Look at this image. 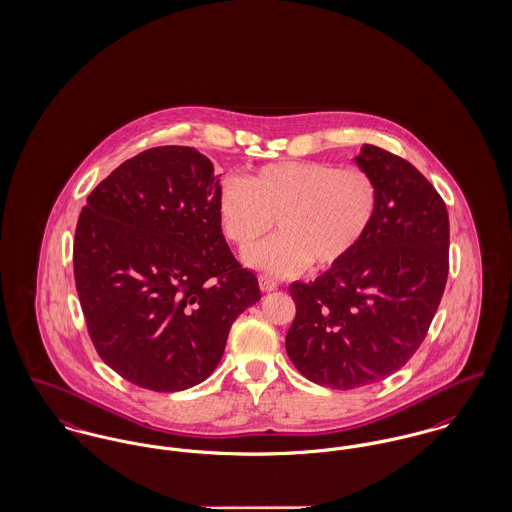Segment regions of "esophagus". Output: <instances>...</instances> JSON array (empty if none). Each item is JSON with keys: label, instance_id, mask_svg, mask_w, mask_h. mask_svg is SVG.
I'll return each instance as SVG.
<instances>
[{"label": "esophagus", "instance_id": "obj_1", "mask_svg": "<svg viewBox=\"0 0 512 512\" xmlns=\"http://www.w3.org/2000/svg\"><path fill=\"white\" fill-rule=\"evenodd\" d=\"M259 286L263 292H273L276 290V280L271 276H259Z\"/></svg>", "mask_w": 512, "mask_h": 512}]
</instances>
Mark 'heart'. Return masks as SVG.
I'll list each match as a JSON object with an SVG mask.
<instances>
[{
    "instance_id": "b5f03b06",
    "label": "heart",
    "mask_w": 512,
    "mask_h": 512,
    "mask_svg": "<svg viewBox=\"0 0 512 512\" xmlns=\"http://www.w3.org/2000/svg\"><path fill=\"white\" fill-rule=\"evenodd\" d=\"M222 232L241 253L276 228L249 263L269 275L343 267L370 236L380 212V189L370 173L327 161H280L245 181L226 177L216 195Z\"/></svg>"
}]
</instances>
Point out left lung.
Listing matches in <instances>:
<instances>
[{"instance_id":"8db88e82","label":"left lung","mask_w":512,"mask_h":512,"mask_svg":"<svg viewBox=\"0 0 512 512\" xmlns=\"http://www.w3.org/2000/svg\"><path fill=\"white\" fill-rule=\"evenodd\" d=\"M360 169L380 189L362 247L314 282H292L286 353L302 376L353 390L392 376L427 337L448 278V210L407 159L364 144Z\"/></svg>"}]
</instances>
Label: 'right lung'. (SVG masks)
I'll list each match as a JSON object with an SVG mask.
<instances>
[{
    "label": "right lung",
    "instance_id": "obj_1",
    "mask_svg": "<svg viewBox=\"0 0 512 512\" xmlns=\"http://www.w3.org/2000/svg\"><path fill=\"white\" fill-rule=\"evenodd\" d=\"M218 185L195 148L159 146L118 165L79 214L74 278L87 333L144 390L206 380L237 315L261 300L222 234Z\"/></svg>",
    "mask_w": 512,
    "mask_h": 512
}]
</instances>
